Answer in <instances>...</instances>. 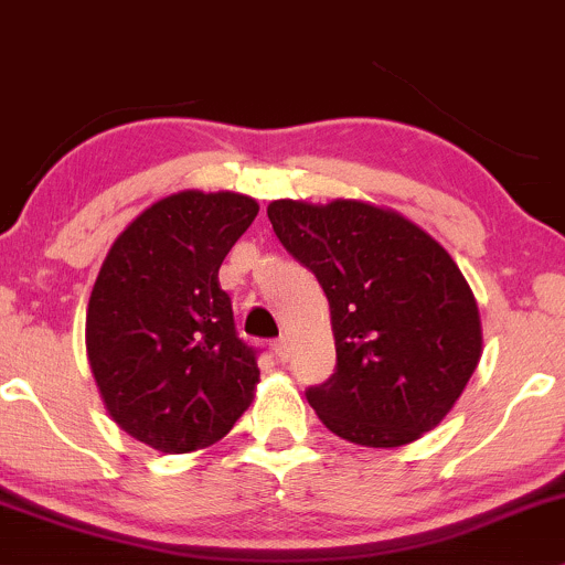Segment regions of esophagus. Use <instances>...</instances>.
Masks as SVG:
<instances>
[{
  "label": "esophagus",
  "mask_w": 565,
  "mask_h": 565,
  "mask_svg": "<svg viewBox=\"0 0 565 565\" xmlns=\"http://www.w3.org/2000/svg\"><path fill=\"white\" fill-rule=\"evenodd\" d=\"M274 355L281 364H287L289 361V340L287 337H278V340L274 342Z\"/></svg>",
  "instance_id": "1"
}]
</instances>
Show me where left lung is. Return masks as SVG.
Wrapping results in <instances>:
<instances>
[{"mask_svg": "<svg viewBox=\"0 0 565 565\" xmlns=\"http://www.w3.org/2000/svg\"><path fill=\"white\" fill-rule=\"evenodd\" d=\"M278 242L319 278L334 374L305 391L334 436L393 449L433 430L481 361V316L436 238L366 201L268 204Z\"/></svg>", "mask_w": 565, "mask_h": 565, "instance_id": "obj_1", "label": "left lung"}]
</instances>
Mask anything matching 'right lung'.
Listing matches in <instances>:
<instances>
[{
  "instance_id": "1",
  "label": "right lung",
  "mask_w": 565,
  "mask_h": 565,
  "mask_svg": "<svg viewBox=\"0 0 565 565\" xmlns=\"http://www.w3.org/2000/svg\"><path fill=\"white\" fill-rule=\"evenodd\" d=\"M242 193L180 191L119 233L89 295L87 355L121 430L164 454L228 436L260 382L217 270L257 217Z\"/></svg>"
}]
</instances>
